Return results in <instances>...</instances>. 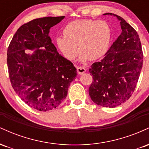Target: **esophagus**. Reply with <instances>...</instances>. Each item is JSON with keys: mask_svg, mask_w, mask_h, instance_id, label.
Segmentation results:
<instances>
[{"mask_svg": "<svg viewBox=\"0 0 149 149\" xmlns=\"http://www.w3.org/2000/svg\"><path fill=\"white\" fill-rule=\"evenodd\" d=\"M76 68L77 71H78V74L80 75L83 74V73H84L85 71H86V69H85L84 67H83V66H76Z\"/></svg>", "mask_w": 149, "mask_h": 149, "instance_id": "34e87169", "label": "esophagus"}]
</instances>
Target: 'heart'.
Here are the masks:
<instances>
[{"label":"heart","instance_id":"obj_1","mask_svg":"<svg viewBox=\"0 0 149 149\" xmlns=\"http://www.w3.org/2000/svg\"><path fill=\"white\" fill-rule=\"evenodd\" d=\"M112 38L111 27L107 22L83 19L68 24L64 29V36L57 37L56 42L66 59L73 60L79 51L80 61L85 62L104 57Z\"/></svg>","mask_w":149,"mask_h":149}]
</instances>
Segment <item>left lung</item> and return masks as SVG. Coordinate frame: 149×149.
Returning a JSON list of instances; mask_svg holds the SVG:
<instances>
[{"label":"left lung","mask_w":149,"mask_h":149,"mask_svg":"<svg viewBox=\"0 0 149 149\" xmlns=\"http://www.w3.org/2000/svg\"><path fill=\"white\" fill-rule=\"evenodd\" d=\"M122 32L102 60L89 71L93 81L89 95L97 105L114 108L128 100L134 92L143 65V52L137 32L118 15Z\"/></svg>","instance_id":"left-lung-1"}]
</instances>
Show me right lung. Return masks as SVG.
<instances>
[{
  "instance_id": "add662e5",
  "label": "right lung",
  "mask_w": 149,
  "mask_h": 149,
  "mask_svg": "<svg viewBox=\"0 0 149 149\" xmlns=\"http://www.w3.org/2000/svg\"><path fill=\"white\" fill-rule=\"evenodd\" d=\"M64 16L33 19L17 31L8 48V73L21 100L37 111L57 108L66 97L77 76L75 66L61 55L49 36V29ZM25 49H36L31 55Z\"/></svg>"
}]
</instances>
